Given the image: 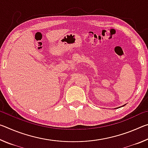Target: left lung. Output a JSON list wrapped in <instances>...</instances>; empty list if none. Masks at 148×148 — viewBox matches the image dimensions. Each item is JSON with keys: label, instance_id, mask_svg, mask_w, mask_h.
<instances>
[{"label": "left lung", "instance_id": "obj_1", "mask_svg": "<svg viewBox=\"0 0 148 148\" xmlns=\"http://www.w3.org/2000/svg\"><path fill=\"white\" fill-rule=\"evenodd\" d=\"M125 105H124V106H125Z\"/></svg>", "mask_w": 148, "mask_h": 148}]
</instances>
